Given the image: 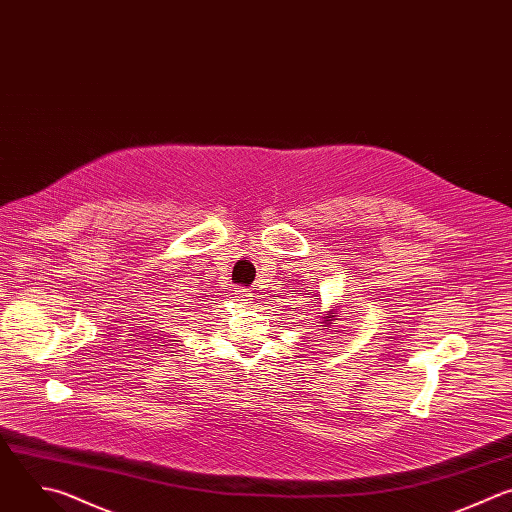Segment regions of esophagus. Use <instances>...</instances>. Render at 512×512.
<instances>
[{
  "label": "esophagus",
  "mask_w": 512,
  "mask_h": 512,
  "mask_svg": "<svg viewBox=\"0 0 512 512\" xmlns=\"http://www.w3.org/2000/svg\"><path fill=\"white\" fill-rule=\"evenodd\" d=\"M238 298H240L242 302H250V300H252V290H250V288H240V290H238Z\"/></svg>",
  "instance_id": "34e87169"
}]
</instances>
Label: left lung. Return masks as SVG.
<instances>
[{
  "mask_svg": "<svg viewBox=\"0 0 512 512\" xmlns=\"http://www.w3.org/2000/svg\"><path fill=\"white\" fill-rule=\"evenodd\" d=\"M335 317H337V313H335V311H329V317H323V323H325V325H321V327H327V325H335V323H333V321H337Z\"/></svg>",
  "mask_w": 512,
  "mask_h": 512,
  "instance_id": "left-lung-1",
  "label": "left lung"
}]
</instances>
